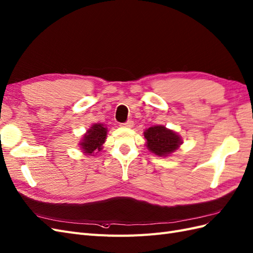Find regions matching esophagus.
Wrapping results in <instances>:
<instances>
[{"label":"esophagus","mask_w":253,"mask_h":253,"mask_svg":"<svg viewBox=\"0 0 253 253\" xmlns=\"http://www.w3.org/2000/svg\"><path fill=\"white\" fill-rule=\"evenodd\" d=\"M120 126L121 127H124V128H131L133 126V122L131 120H129V121L125 122V123H121Z\"/></svg>","instance_id":"obj_1"}]
</instances>
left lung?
I'll use <instances>...</instances> for the list:
<instances>
[{
	"mask_svg": "<svg viewBox=\"0 0 253 253\" xmlns=\"http://www.w3.org/2000/svg\"><path fill=\"white\" fill-rule=\"evenodd\" d=\"M147 140L146 146L148 149L158 156H168L174 153L181 144L179 135L174 131L169 130L164 126H154L148 128L144 132Z\"/></svg>",
	"mask_w": 253,
	"mask_h": 253,
	"instance_id": "left-lung-1",
	"label": "left lung"
}]
</instances>
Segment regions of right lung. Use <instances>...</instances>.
I'll list each match as a JSON object with an SVG mask.
<instances>
[{
    "mask_svg": "<svg viewBox=\"0 0 253 253\" xmlns=\"http://www.w3.org/2000/svg\"><path fill=\"white\" fill-rule=\"evenodd\" d=\"M107 136V128L103 124H95L84 134L82 148L85 154H92L94 150L102 149Z\"/></svg>",
    "mask_w": 253,
    "mask_h": 253,
    "instance_id": "right-lung-1",
    "label": "right lung"
}]
</instances>
